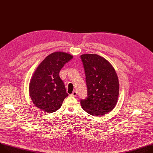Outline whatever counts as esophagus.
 Listing matches in <instances>:
<instances>
[{"label": "esophagus", "instance_id": "obj_1", "mask_svg": "<svg viewBox=\"0 0 153 153\" xmlns=\"http://www.w3.org/2000/svg\"><path fill=\"white\" fill-rule=\"evenodd\" d=\"M77 91H74L72 93V94H71V96H74V97H76V96H77Z\"/></svg>", "mask_w": 153, "mask_h": 153}]
</instances>
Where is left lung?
<instances>
[{
	"label": "left lung",
	"instance_id": "1",
	"mask_svg": "<svg viewBox=\"0 0 153 153\" xmlns=\"http://www.w3.org/2000/svg\"><path fill=\"white\" fill-rule=\"evenodd\" d=\"M84 65L87 97L80 100L86 112L102 116L115 107L119 95V82L115 69L106 59L97 54L80 55Z\"/></svg>",
	"mask_w": 153,
	"mask_h": 153
}]
</instances>
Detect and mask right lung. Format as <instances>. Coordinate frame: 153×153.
Here are the masks:
<instances>
[{
	"mask_svg": "<svg viewBox=\"0 0 153 153\" xmlns=\"http://www.w3.org/2000/svg\"><path fill=\"white\" fill-rule=\"evenodd\" d=\"M73 56L55 52L47 56L37 67L29 84L30 96L35 106L52 113L59 109L68 96L59 72Z\"/></svg>",
	"mask_w": 153,
	"mask_h": 153,
	"instance_id": "add662e5",
	"label": "right lung"
}]
</instances>
